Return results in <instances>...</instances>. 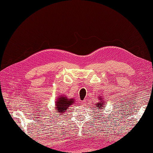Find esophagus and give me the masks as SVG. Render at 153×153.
Returning <instances> with one entry per match:
<instances>
[{
  "mask_svg": "<svg viewBox=\"0 0 153 153\" xmlns=\"http://www.w3.org/2000/svg\"><path fill=\"white\" fill-rule=\"evenodd\" d=\"M80 103H81L82 105H85V104H86V101H85V100H84V101H81Z\"/></svg>",
  "mask_w": 153,
  "mask_h": 153,
  "instance_id": "34e87169",
  "label": "esophagus"
}]
</instances>
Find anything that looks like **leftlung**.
<instances>
[{
	"label": "left lung",
	"instance_id": "8db88e82",
	"mask_svg": "<svg viewBox=\"0 0 153 153\" xmlns=\"http://www.w3.org/2000/svg\"><path fill=\"white\" fill-rule=\"evenodd\" d=\"M99 99H100V102H97V103L96 104H97V108H101L102 107H104V106H105V104H104V101L103 100H102V98H100V97H99Z\"/></svg>",
	"mask_w": 153,
	"mask_h": 153
}]
</instances>
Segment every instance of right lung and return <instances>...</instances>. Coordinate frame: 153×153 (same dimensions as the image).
Segmentation results:
<instances>
[{
  "label": "right lung",
  "instance_id": "obj_1",
  "mask_svg": "<svg viewBox=\"0 0 153 153\" xmlns=\"http://www.w3.org/2000/svg\"><path fill=\"white\" fill-rule=\"evenodd\" d=\"M74 99H68L64 96L58 97V100L56 102L57 106L56 109V112L60 113V114L65 113L71 104H74Z\"/></svg>",
  "mask_w": 153,
  "mask_h": 153
}]
</instances>
